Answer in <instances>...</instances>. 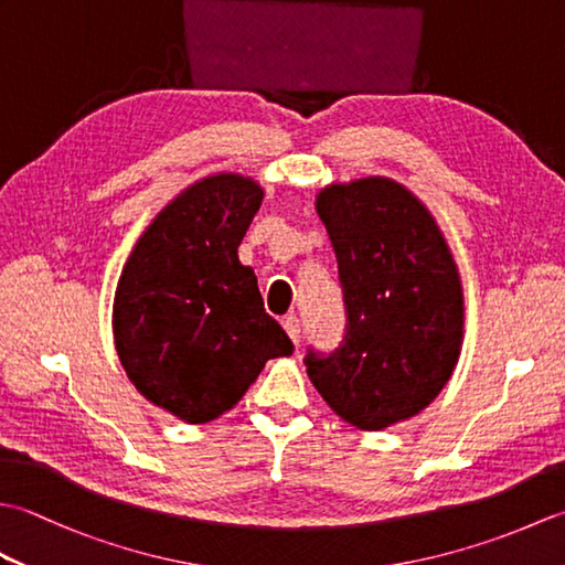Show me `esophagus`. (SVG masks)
Masks as SVG:
<instances>
[{
	"label": "esophagus",
	"mask_w": 565,
	"mask_h": 565,
	"mask_svg": "<svg viewBox=\"0 0 565 565\" xmlns=\"http://www.w3.org/2000/svg\"><path fill=\"white\" fill-rule=\"evenodd\" d=\"M281 326H284V330L289 332V338L298 344L301 342V320H298L296 316H284L281 318Z\"/></svg>",
	"instance_id": "obj_1"
}]
</instances>
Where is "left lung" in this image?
I'll return each instance as SVG.
<instances>
[{"mask_svg":"<svg viewBox=\"0 0 565 565\" xmlns=\"http://www.w3.org/2000/svg\"><path fill=\"white\" fill-rule=\"evenodd\" d=\"M344 301V334L303 364L344 423L383 429L437 398L459 359L461 281L435 218L391 179L334 184L318 196Z\"/></svg>","mask_w":565,"mask_h":565,"instance_id":"obj_1","label":"left lung"}]
</instances>
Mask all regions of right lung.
<instances>
[{"mask_svg":"<svg viewBox=\"0 0 565 565\" xmlns=\"http://www.w3.org/2000/svg\"><path fill=\"white\" fill-rule=\"evenodd\" d=\"M259 203L262 189L237 174L189 186L140 235L118 279V359L150 403L191 425L231 411L269 359L294 352L237 259Z\"/></svg>","mask_w":565,"mask_h":565,"instance_id":"1","label":"right lung"}]
</instances>
